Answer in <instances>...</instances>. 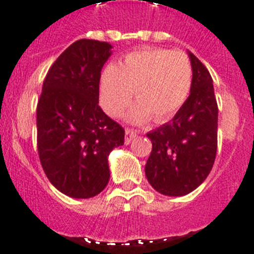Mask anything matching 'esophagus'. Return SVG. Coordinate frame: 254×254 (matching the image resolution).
Returning a JSON list of instances; mask_svg holds the SVG:
<instances>
[{
  "label": "esophagus",
  "mask_w": 254,
  "mask_h": 254,
  "mask_svg": "<svg viewBox=\"0 0 254 254\" xmlns=\"http://www.w3.org/2000/svg\"><path fill=\"white\" fill-rule=\"evenodd\" d=\"M135 138H137V131L133 130V129H127L125 130V143L129 144Z\"/></svg>",
  "instance_id": "1"
}]
</instances>
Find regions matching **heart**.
Instances as JSON below:
<instances>
[{"instance_id": "heart-1", "label": "heart", "mask_w": 254, "mask_h": 254, "mask_svg": "<svg viewBox=\"0 0 254 254\" xmlns=\"http://www.w3.org/2000/svg\"><path fill=\"white\" fill-rule=\"evenodd\" d=\"M192 80V64L183 51L142 49L104 69L99 98L106 114L119 117L130 103L133 91L135 104L127 120L143 124L152 117L155 123H164L186 103Z\"/></svg>"}]
</instances>
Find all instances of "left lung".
<instances>
[{
    "mask_svg": "<svg viewBox=\"0 0 254 254\" xmlns=\"http://www.w3.org/2000/svg\"><path fill=\"white\" fill-rule=\"evenodd\" d=\"M193 80L191 93L170 123L147 133L152 151L146 177L157 192L183 196L199 187L217 153V106L213 80L205 65L189 51Z\"/></svg>",
    "mask_w": 254,
    "mask_h": 254,
    "instance_id": "left-lung-1",
    "label": "left lung"
}]
</instances>
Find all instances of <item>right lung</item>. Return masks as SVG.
Wrapping results in <instances>:
<instances>
[{"mask_svg":"<svg viewBox=\"0 0 254 254\" xmlns=\"http://www.w3.org/2000/svg\"><path fill=\"white\" fill-rule=\"evenodd\" d=\"M112 46L78 40L49 69L37 103V150L51 185L74 199L98 195L110 181L108 155L125 130L104 114L99 81Z\"/></svg>","mask_w":254,"mask_h":254,"instance_id":"add662e5","label":"right lung"}]
</instances>
